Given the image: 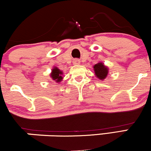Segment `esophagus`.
Segmentation results:
<instances>
[{
    "instance_id": "34e87169",
    "label": "esophagus",
    "mask_w": 151,
    "mask_h": 151,
    "mask_svg": "<svg viewBox=\"0 0 151 151\" xmlns=\"http://www.w3.org/2000/svg\"><path fill=\"white\" fill-rule=\"evenodd\" d=\"M74 63L75 64V65H79V64L80 63V61H79V60H75L74 61Z\"/></svg>"
}]
</instances>
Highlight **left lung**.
Masks as SVG:
<instances>
[{
  "mask_svg": "<svg viewBox=\"0 0 151 151\" xmlns=\"http://www.w3.org/2000/svg\"><path fill=\"white\" fill-rule=\"evenodd\" d=\"M93 70H94L95 74H96V77L99 79H102V80L104 79L106 77L107 74H108V69L101 62L93 66Z\"/></svg>",
  "mask_w": 151,
  "mask_h": 151,
  "instance_id": "obj_1",
  "label": "left lung"
}]
</instances>
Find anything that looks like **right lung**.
<instances>
[{
	"instance_id": "right-lung-1",
	"label": "right lung",
	"mask_w": 151,
	"mask_h": 151,
	"mask_svg": "<svg viewBox=\"0 0 151 151\" xmlns=\"http://www.w3.org/2000/svg\"><path fill=\"white\" fill-rule=\"evenodd\" d=\"M62 71H60L58 68L56 67V68H54L52 71L51 77L52 78L53 80H56L55 81H57V82H60L62 79Z\"/></svg>"
}]
</instances>
